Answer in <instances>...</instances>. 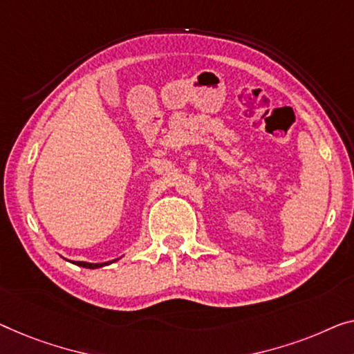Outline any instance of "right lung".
<instances>
[{"label": "right lung", "mask_w": 354, "mask_h": 354, "mask_svg": "<svg viewBox=\"0 0 354 354\" xmlns=\"http://www.w3.org/2000/svg\"><path fill=\"white\" fill-rule=\"evenodd\" d=\"M120 257H118V259L114 261H108V262H100V263H93V262H82V261H71L75 266H79V267H84V268H100V267H104V266H109V263H113L115 261H119Z\"/></svg>", "instance_id": "right-lung-1"}]
</instances>
